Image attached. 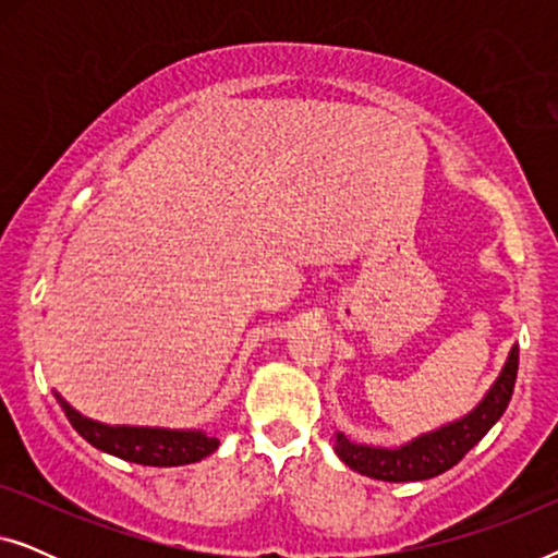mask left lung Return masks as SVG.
<instances>
[{"instance_id":"1","label":"left lung","mask_w":558,"mask_h":558,"mask_svg":"<svg viewBox=\"0 0 558 558\" xmlns=\"http://www.w3.org/2000/svg\"><path fill=\"white\" fill-rule=\"evenodd\" d=\"M518 376V348L510 350L506 368L495 380L490 391L477 409H472L460 422L441 426L437 432L424 434L399 449L355 445L345 434L338 432L335 437V452L350 470L368 475L373 480H386V483H414V480L437 477L449 468H454L480 439L490 432V426L508 409L510 396H513Z\"/></svg>"}]
</instances>
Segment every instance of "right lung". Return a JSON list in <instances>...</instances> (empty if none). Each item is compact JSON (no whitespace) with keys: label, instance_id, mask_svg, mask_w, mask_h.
Here are the masks:
<instances>
[{"label":"right lung","instance_id":"obj_1","mask_svg":"<svg viewBox=\"0 0 558 558\" xmlns=\"http://www.w3.org/2000/svg\"><path fill=\"white\" fill-rule=\"evenodd\" d=\"M58 396V393H56ZM68 422L83 439L90 441L101 452L121 457L126 462L149 464V468H178V464L201 462L213 454L220 441L205 432H178V429H149V426H106L81 416L60 399Z\"/></svg>","mask_w":558,"mask_h":558}]
</instances>
